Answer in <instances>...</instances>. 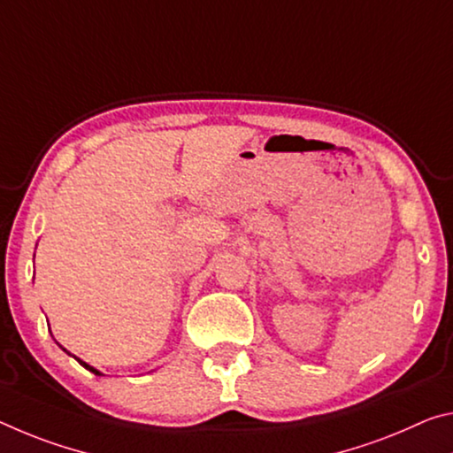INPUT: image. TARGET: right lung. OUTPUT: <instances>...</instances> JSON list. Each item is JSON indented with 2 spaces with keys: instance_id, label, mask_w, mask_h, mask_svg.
<instances>
[{
  "instance_id": "obj_1",
  "label": "right lung",
  "mask_w": 453,
  "mask_h": 453,
  "mask_svg": "<svg viewBox=\"0 0 453 453\" xmlns=\"http://www.w3.org/2000/svg\"><path fill=\"white\" fill-rule=\"evenodd\" d=\"M64 350H66V349H64ZM76 361H78V363H81L84 369H88L90 372H95V375H103V372H100L98 369H95V367H90V365H88V363H84V361H82V358H76Z\"/></svg>"
}]
</instances>
